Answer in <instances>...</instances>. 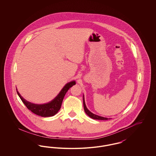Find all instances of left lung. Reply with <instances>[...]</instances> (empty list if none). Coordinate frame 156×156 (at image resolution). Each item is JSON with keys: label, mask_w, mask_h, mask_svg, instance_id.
<instances>
[{"label": "left lung", "mask_w": 156, "mask_h": 156, "mask_svg": "<svg viewBox=\"0 0 156 156\" xmlns=\"http://www.w3.org/2000/svg\"><path fill=\"white\" fill-rule=\"evenodd\" d=\"M83 108H84V111L85 112V113H87V115L89 116L90 118L93 119H97V120H108V118H104L102 116H100L97 115L95 114H94L93 113H92L91 112L89 111L88 109V108L86 106L85 102V99H84V96L83 95Z\"/></svg>", "instance_id": "1"}]
</instances>
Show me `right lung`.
<instances>
[{"label":"right lung","mask_w":156,"mask_h":156,"mask_svg":"<svg viewBox=\"0 0 156 156\" xmlns=\"http://www.w3.org/2000/svg\"><path fill=\"white\" fill-rule=\"evenodd\" d=\"M75 84L76 82L75 81H72L67 83L61 89L57 97L50 102L43 104H33L29 102L21 96V95L17 91V89H16V90L19 97H20L23 104L26 105L28 109L37 115L45 118L52 116L57 113L61 108V104L66 94L68 89Z\"/></svg>","instance_id":"right-lung-1"}]
</instances>
